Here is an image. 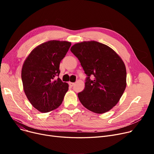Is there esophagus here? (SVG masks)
<instances>
[{
  "label": "esophagus",
  "instance_id": "esophagus-1",
  "mask_svg": "<svg viewBox=\"0 0 154 154\" xmlns=\"http://www.w3.org/2000/svg\"><path fill=\"white\" fill-rule=\"evenodd\" d=\"M69 85L70 86H71V87H72V86H74V84H75V83H73V82H69Z\"/></svg>",
  "mask_w": 154,
  "mask_h": 154
}]
</instances>
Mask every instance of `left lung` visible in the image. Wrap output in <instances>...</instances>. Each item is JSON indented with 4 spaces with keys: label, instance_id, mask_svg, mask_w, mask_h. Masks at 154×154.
I'll return each mask as SVG.
<instances>
[{
    "label": "left lung",
    "instance_id": "8db88e82",
    "mask_svg": "<svg viewBox=\"0 0 154 154\" xmlns=\"http://www.w3.org/2000/svg\"><path fill=\"white\" fill-rule=\"evenodd\" d=\"M70 51L88 76L84 91L78 94L80 102L96 114L109 111L119 102L127 85L122 59L110 47L94 40L75 44ZM92 75L93 81L90 79Z\"/></svg>",
    "mask_w": 154,
    "mask_h": 154
}]
</instances>
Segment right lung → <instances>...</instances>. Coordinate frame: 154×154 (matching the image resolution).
<instances>
[{
  "mask_svg": "<svg viewBox=\"0 0 154 154\" xmlns=\"http://www.w3.org/2000/svg\"><path fill=\"white\" fill-rule=\"evenodd\" d=\"M71 42L49 40L38 45L24 61L21 77L24 92L35 109L46 113L58 108L69 89V84L60 78L61 60Z\"/></svg>",
  "mask_w": 154,
  "mask_h": 154,
  "instance_id": "1",
  "label": "right lung"
}]
</instances>
